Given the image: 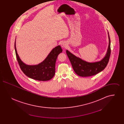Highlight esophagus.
Here are the masks:
<instances>
[{
  "mask_svg": "<svg viewBox=\"0 0 124 124\" xmlns=\"http://www.w3.org/2000/svg\"><path fill=\"white\" fill-rule=\"evenodd\" d=\"M67 43L65 41L62 42L61 44V47H63V48H65L67 46Z\"/></svg>",
  "mask_w": 124,
  "mask_h": 124,
  "instance_id": "obj_1",
  "label": "esophagus"
}]
</instances>
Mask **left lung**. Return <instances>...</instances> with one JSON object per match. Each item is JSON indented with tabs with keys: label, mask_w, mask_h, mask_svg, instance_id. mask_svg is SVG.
I'll list each match as a JSON object with an SVG mask.
<instances>
[{
	"label": "left lung",
	"mask_w": 124,
	"mask_h": 124,
	"mask_svg": "<svg viewBox=\"0 0 124 124\" xmlns=\"http://www.w3.org/2000/svg\"><path fill=\"white\" fill-rule=\"evenodd\" d=\"M108 34L109 45L107 52L105 57L99 61L88 62L77 57L68 50L66 51L73 70L78 75L81 77L92 76L100 72L106 67L111 54V41L108 32Z\"/></svg>",
	"instance_id": "obj_1"
}]
</instances>
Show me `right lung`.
Segmentation results:
<instances>
[{
    "instance_id": "add662e5",
    "label": "right lung",
    "mask_w": 124,
    "mask_h": 124,
    "mask_svg": "<svg viewBox=\"0 0 124 124\" xmlns=\"http://www.w3.org/2000/svg\"><path fill=\"white\" fill-rule=\"evenodd\" d=\"M14 47L18 64L25 75L39 81H47L53 78L55 72L56 60L59 53L62 52V49L60 46L54 48L45 60L35 65H26L20 59L17 51L16 40Z\"/></svg>"
}]
</instances>
